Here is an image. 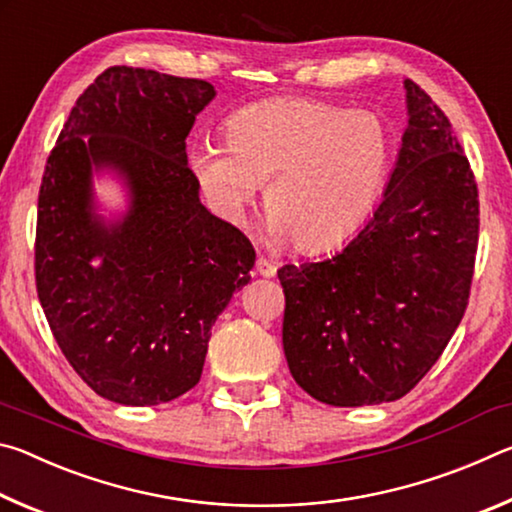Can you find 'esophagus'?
I'll list each match as a JSON object with an SVG mask.
<instances>
[{
	"label": "esophagus",
	"mask_w": 512,
	"mask_h": 512,
	"mask_svg": "<svg viewBox=\"0 0 512 512\" xmlns=\"http://www.w3.org/2000/svg\"><path fill=\"white\" fill-rule=\"evenodd\" d=\"M255 268H257V273L262 275V277H273L275 271H277V266L273 262H268L266 257H257Z\"/></svg>",
	"instance_id": "esophagus-1"
}]
</instances>
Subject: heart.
I'll return each mask as SVG.
<instances>
[{
  "label": "heart",
  "instance_id": "heart-1",
  "mask_svg": "<svg viewBox=\"0 0 512 512\" xmlns=\"http://www.w3.org/2000/svg\"><path fill=\"white\" fill-rule=\"evenodd\" d=\"M189 164L223 221L244 223L266 183L273 235L323 250L352 235L375 207L391 167V135L366 110L273 99L235 112L225 144H196Z\"/></svg>",
  "mask_w": 512,
  "mask_h": 512
}]
</instances>
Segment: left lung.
<instances>
[{
  "label": "left lung",
  "mask_w": 512,
  "mask_h": 512,
  "mask_svg": "<svg viewBox=\"0 0 512 512\" xmlns=\"http://www.w3.org/2000/svg\"><path fill=\"white\" fill-rule=\"evenodd\" d=\"M409 126L384 198L341 253L284 264V357L332 406L395 402L427 375L465 314L479 189L452 124L404 81Z\"/></svg>",
  "instance_id": "1"
}]
</instances>
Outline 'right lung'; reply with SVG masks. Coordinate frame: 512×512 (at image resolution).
<instances>
[{
    "label": "right lung",
    "mask_w": 512,
    "mask_h": 512,
    "mask_svg": "<svg viewBox=\"0 0 512 512\" xmlns=\"http://www.w3.org/2000/svg\"><path fill=\"white\" fill-rule=\"evenodd\" d=\"M212 83L115 65L88 85L47 158L36 289L69 366L126 406L171 402L201 379L216 316L250 280L255 248L198 198L185 140ZM132 189L125 219L93 214L91 169Z\"/></svg>",
    "instance_id": "add662e5"
}]
</instances>
